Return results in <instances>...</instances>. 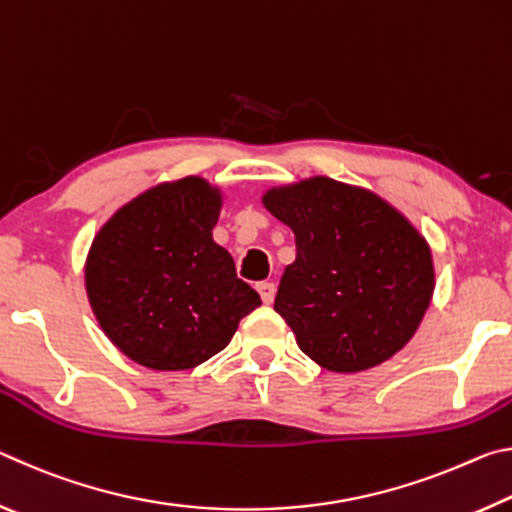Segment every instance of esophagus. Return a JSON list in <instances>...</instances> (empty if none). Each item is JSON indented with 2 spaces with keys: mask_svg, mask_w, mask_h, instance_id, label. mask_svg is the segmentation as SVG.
Wrapping results in <instances>:
<instances>
[{
  "mask_svg": "<svg viewBox=\"0 0 512 512\" xmlns=\"http://www.w3.org/2000/svg\"><path fill=\"white\" fill-rule=\"evenodd\" d=\"M275 291H277V287L273 282H259L257 284V293L262 296L264 305H271V302L275 300Z\"/></svg>",
  "mask_w": 512,
  "mask_h": 512,
  "instance_id": "obj_1",
  "label": "esophagus"
}]
</instances>
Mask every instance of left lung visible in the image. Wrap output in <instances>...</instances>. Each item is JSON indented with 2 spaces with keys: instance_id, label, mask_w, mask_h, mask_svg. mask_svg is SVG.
<instances>
[{
  "instance_id": "obj_1",
  "label": "left lung",
  "mask_w": 512,
  "mask_h": 512,
  "mask_svg": "<svg viewBox=\"0 0 512 512\" xmlns=\"http://www.w3.org/2000/svg\"><path fill=\"white\" fill-rule=\"evenodd\" d=\"M262 201L296 235L275 311L300 350L332 372L368 370L400 352L433 296L420 232L379 196L323 176Z\"/></svg>"
}]
</instances>
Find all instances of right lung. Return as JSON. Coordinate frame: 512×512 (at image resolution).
Listing matches in <instances>:
<instances>
[{
	"label": "right lung",
	"instance_id": "add662e5",
	"mask_svg": "<svg viewBox=\"0 0 512 512\" xmlns=\"http://www.w3.org/2000/svg\"><path fill=\"white\" fill-rule=\"evenodd\" d=\"M221 194L203 178L133 198L94 237L85 289L108 339L153 370H189L230 343L262 305L214 244Z\"/></svg>",
	"mask_w": 512,
	"mask_h": 512
}]
</instances>
